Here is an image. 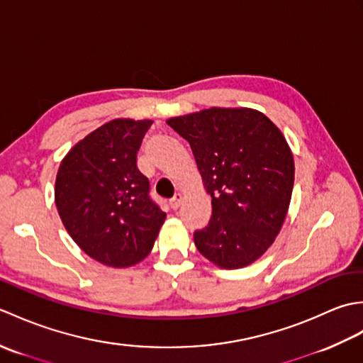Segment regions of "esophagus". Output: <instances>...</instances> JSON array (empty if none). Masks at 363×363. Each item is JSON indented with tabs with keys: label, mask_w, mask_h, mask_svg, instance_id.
Wrapping results in <instances>:
<instances>
[{
	"label": "esophagus",
	"mask_w": 363,
	"mask_h": 363,
	"mask_svg": "<svg viewBox=\"0 0 363 363\" xmlns=\"http://www.w3.org/2000/svg\"><path fill=\"white\" fill-rule=\"evenodd\" d=\"M182 199H184V196H182V194H176L172 199H169V206H172V209H177V207L181 206V203H182Z\"/></svg>",
	"instance_id": "1"
}]
</instances>
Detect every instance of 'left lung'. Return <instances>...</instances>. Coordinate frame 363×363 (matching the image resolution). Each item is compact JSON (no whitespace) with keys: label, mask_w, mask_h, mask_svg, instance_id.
<instances>
[{"label":"left lung","mask_w":363,"mask_h":363,"mask_svg":"<svg viewBox=\"0 0 363 363\" xmlns=\"http://www.w3.org/2000/svg\"><path fill=\"white\" fill-rule=\"evenodd\" d=\"M194 151L212 196L195 245L213 265L237 269L264 256L287 217L295 160L281 129L250 107H211L168 118Z\"/></svg>","instance_id":"1"}]
</instances>
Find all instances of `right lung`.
Listing matches in <instances>:
<instances>
[{"instance_id":"add662e5","label":"right lung","mask_w":363,"mask_h":363,"mask_svg":"<svg viewBox=\"0 0 363 363\" xmlns=\"http://www.w3.org/2000/svg\"><path fill=\"white\" fill-rule=\"evenodd\" d=\"M151 120L115 118L72 146L54 199L67 233L99 264L128 268L151 252L167 213L150 196L137 151Z\"/></svg>"}]
</instances>
